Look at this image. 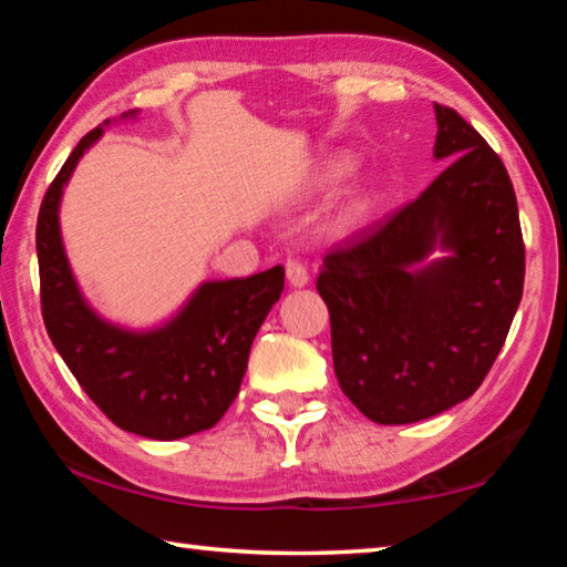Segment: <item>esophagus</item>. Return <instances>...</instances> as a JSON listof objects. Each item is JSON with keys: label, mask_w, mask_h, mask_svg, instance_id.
Segmentation results:
<instances>
[{"label": "esophagus", "mask_w": 567, "mask_h": 567, "mask_svg": "<svg viewBox=\"0 0 567 567\" xmlns=\"http://www.w3.org/2000/svg\"><path fill=\"white\" fill-rule=\"evenodd\" d=\"M285 272H287V282L292 287H305L310 282V272H307V267L300 260H287Z\"/></svg>", "instance_id": "34e87169"}]
</instances>
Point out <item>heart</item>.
<instances>
[{
	"label": "heart",
	"instance_id": "b5f03b06",
	"mask_svg": "<svg viewBox=\"0 0 567 567\" xmlns=\"http://www.w3.org/2000/svg\"><path fill=\"white\" fill-rule=\"evenodd\" d=\"M348 169H350V162H334L332 169H330V175L332 177H342V175H348Z\"/></svg>",
	"mask_w": 567,
	"mask_h": 567
}]
</instances>
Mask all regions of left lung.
<instances>
[{
	"mask_svg": "<svg viewBox=\"0 0 567 567\" xmlns=\"http://www.w3.org/2000/svg\"><path fill=\"white\" fill-rule=\"evenodd\" d=\"M435 159L417 199L322 260L334 375L380 425L427 420L483 385L511 330L525 245L511 175L455 110L435 104ZM443 248L449 255L430 261Z\"/></svg>",
	"mask_w": 567,
	"mask_h": 567,
	"instance_id": "left-lung-1",
	"label": "left lung"
}]
</instances>
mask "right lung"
<instances>
[{
	"instance_id": "add662e5",
	"label": "right lung",
	"mask_w": 567,
	"mask_h": 567,
	"mask_svg": "<svg viewBox=\"0 0 567 567\" xmlns=\"http://www.w3.org/2000/svg\"><path fill=\"white\" fill-rule=\"evenodd\" d=\"M102 132L94 127L72 150L37 217L44 328L82 390L117 427L150 440L203 433L237 398L255 334L282 295L285 270L277 265L252 277L203 282L155 330L137 332L100 318L64 255L60 203L76 162Z\"/></svg>"
}]
</instances>
